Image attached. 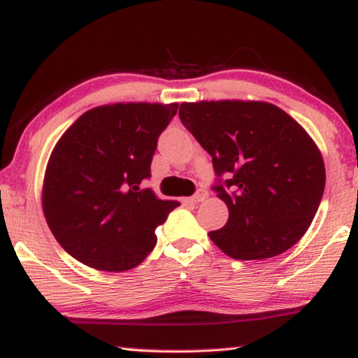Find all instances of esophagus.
<instances>
[{"instance_id":"34e87169","label":"esophagus","mask_w":358,"mask_h":358,"mask_svg":"<svg viewBox=\"0 0 358 358\" xmlns=\"http://www.w3.org/2000/svg\"><path fill=\"white\" fill-rule=\"evenodd\" d=\"M207 195H208L207 190H205V189H199L197 192H195L189 200H190V202H192V203H200V202H203L205 199H207Z\"/></svg>"}]
</instances>
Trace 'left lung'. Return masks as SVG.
I'll return each mask as SVG.
<instances>
[{
    "mask_svg": "<svg viewBox=\"0 0 358 358\" xmlns=\"http://www.w3.org/2000/svg\"><path fill=\"white\" fill-rule=\"evenodd\" d=\"M179 119L212 156V189L229 210L210 239L238 261L275 257L300 241L326 184L320 150L303 127L259 101L184 102Z\"/></svg>",
    "mask_w": 358,
    "mask_h": 358,
    "instance_id": "left-lung-1",
    "label": "left lung"
}]
</instances>
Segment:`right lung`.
I'll return each instance as SVG.
<instances>
[{
	"mask_svg": "<svg viewBox=\"0 0 358 358\" xmlns=\"http://www.w3.org/2000/svg\"><path fill=\"white\" fill-rule=\"evenodd\" d=\"M179 104H114L83 114L53 150L43 213L65 251L87 267L122 272L153 251L155 229L179 202L140 185Z\"/></svg>",
	"mask_w": 358,
	"mask_h": 358,
	"instance_id": "right-lung-1",
	"label": "right lung"
}]
</instances>
